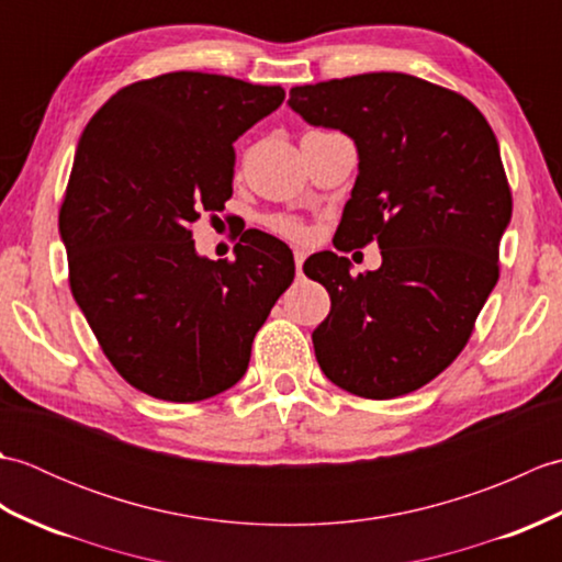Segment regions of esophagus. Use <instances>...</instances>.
<instances>
[{"mask_svg": "<svg viewBox=\"0 0 562 562\" xmlns=\"http://www.w3.org/2000/svg\"><path fill=\"white\" fill-rule=\"evenodd\" d=\"M304 250H294V266H296V274L302 272V266H304Z\"/></svg>", "mask_w": 562, "mask_h": 562, "instance_id": "esophagus-1", "label": "esophagus"}]
</instances>
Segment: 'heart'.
I'll use <instances>...</instances> for the list:
<instances>
[{"mask_svg":"<svg viewBox=\"0 0 562 562\" xmlns=\"http://www.w3.org/2000/svg\"><path fill=\"white\" fill-rule=\"evenodd\" d=\"M268 226L272 232H278L280 236L294 238V241H302V238L306 236V226L296 217H290V214H274V217L268 220Z\"/></svg>","mask_w":562,"mask_h":562,"instance_id":"heart-1","label":"heart"}]
</instances>
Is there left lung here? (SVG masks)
Here are the masks:
<instances>
[{
  "label": "left lung",
  "instance_id": "8db88e82",
  "mask_svg": "<svg viewBox=\"0 0 562 562\" xmlns=\"http://www.w3.org/2000/svg\"><path fill=\"white\" fill-rule=\"evenodd\" d=\"M288 103L360 157L333 244L381 248V268L360 274L333 250L306 258L330 294L318 367L355 396H403L457 360L497 284L512 193L495 133L461 93L401 71L294 87Z\"/></svg>",
  "mask_w": 562,
  "mask_h": 562
}]
</instances>
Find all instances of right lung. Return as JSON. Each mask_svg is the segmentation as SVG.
I'll list each match as a JSON object with an SVG mask.
<instances>
[{
  "label": "right lung",
  "instance_id": "right-lung-1",
  "mask_svg": "<svg viewBox=\"0 0 562 562\" xmlns=\"http://www.w3.org/2000/svg\"><path fill=\"white\" fill-rule=\"evenodd\" d=\"M282 101V87L169 71L113 93L83 127L59 207L69 288L142 393L195 403L232 389L294 280L280 238L246 229L234 260H210L190 229L224 210L234 142Z\"/></svg>",
  "mask_w": 562,
  "mask_h": 562
}]
</instances>
